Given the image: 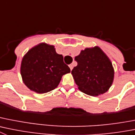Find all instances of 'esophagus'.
Listing matches in <instances>:
<instances>
[{
    "mask_svg": "<svg viewBox=\"0 0 135 135\" xmlns=\"http://www.w3.org/2000/svg\"><path fill=\"white\" fill-rule=\"evenodd\" d=\"M69 67H70V70H72V69H73V65L72 64H70V65H69Z\"/></svg>",
    "mask_w": 135,
    "mask_h": 135,
    "instance_id": "1",
    "label": "esophagus"
}]
</instances>
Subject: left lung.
Instances as JSON below:
<instances>
[{"label":"left lung","mask_w":135,"mask_h":135,"mask_svg":"<svg viewBox=\"0 0 135 135\" xmlns=\"http://www.w3.org/2000/svg\"><path fill=\"white\" fill-rule=\"evenodd\" d=\"M75 60L78 65L74 68L71 74L80 91L92 96L108 91L114 72L110 60L100 48H86Z\"/></svg>","instance_id":"8db88e82"}]
</instances>
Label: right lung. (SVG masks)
I'll return each mask as SVG.
<instances>
[{"instance_id": "right-lung-1", "label": "right lung", "mask_w": 135, "mask_h": 135, "mask_svg": "<svg viewBox=\"0 0 135 135\" xmlns=\"http://www.w3.org/2000/svg\"><path fill=\"white\" fill-rule=\"evenodd\" d=\"M70 69L57 54L54 45L40 43L25 54L22 59L21 74L25 84L39 94L50 92L57 87L64 74Z\"/></svg>"}]
</instances>
